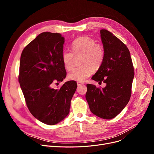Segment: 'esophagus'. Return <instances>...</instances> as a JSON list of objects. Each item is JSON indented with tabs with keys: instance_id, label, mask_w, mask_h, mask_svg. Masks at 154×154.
Returning <instances> with one entry per match:
<instances>
[{
	"instance_id": "34e87169",
	"label": "esophagus",
	"mask_w": 154,
	"mask_h": 154,
	"mask_svg": "<svg viewBox=\"0 0 154 154\" xmlns=\"http://www.w3.org/2000/svg\"><path fill=\"white\" fill-rule=\"evenodd\" d=\"M77 84L78 86H80V85H82L84 84V82H77Z\"/></svg>"
}]
</instances>
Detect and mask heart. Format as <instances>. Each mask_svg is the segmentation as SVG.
I'll list each match as a JSON object with an SVG mask.
<instances>
[{"label":"heart","mask_w":154,"mask_h":154,"mask_svg":"<svg viewBox=\"0 0 154 154\" xmlns=\"http://www.w3.org/2000/svg\"><path fill=\"white\" fill-rule=\"evenodd\" d=\"M72 52L64 51L62 54L63 66L70 71L74 67V56L82 55L80 63L82 66L75 68L68 75L71 80L84 82L90 77L94 70H97L102 66L105 58L103 47L96 44L94 39L89 37L83 36L75 39L72 44Z\"/></svg>","instance_id":"heart-1"}]
</instances>
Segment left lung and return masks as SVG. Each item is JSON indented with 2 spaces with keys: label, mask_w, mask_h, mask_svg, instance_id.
<instances>
[{
  "label": "left lung",
  "mask_w": 154,
  "mask_h": 154,
  "mask_svg": "<svg viewBox=\"0 0 154 154\" xmlns=\"http://www.w3.org/2000/svg\"><path fill=\"white\" fill-rule=\"evenodd\" d=\"M100 34L105 58L92 79L106 85L100 88L87 84L85 98L94 115L111 119L122 112L130 100L134 67L130 52L121 40L106 29L100 30Z\"/></svg>",
  "instance_id": "8db88e82"
}]
</instances>
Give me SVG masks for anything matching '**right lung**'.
Here are the masks:
<instances>
[{
	"label": "right lung",
	"mask_w": 154,
	"mask_h": 154,
	"mask_svg": "<svg viewBox=\"0 0 154 154\" xmlns=\"http://www.w3.org/2000/svg\"><path fill=\"white\" fill-rule=\"evenodd\" d=\"M64 39L58 33L43 32L24 48L20 57L19 82L27 106L32 116L47 125L67 116L77 86L70 80L57 89L52 87L66 77L62 60Z\"/></svg>",
	"instance_id": "add662e5"
}]
</instances>
